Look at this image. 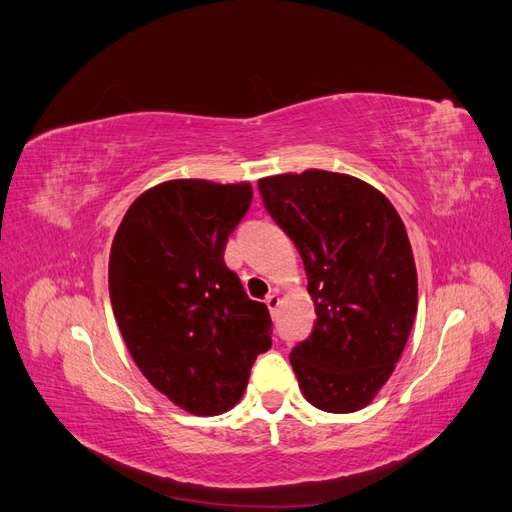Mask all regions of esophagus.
Returning a JSON list of instances; mask_svg holds the SVG:
<instances>
[{
  "label": "esophagus",
  "instance_id": "obj_1",
  "mask_svg": "<svg viewBox=\"0 0 512 512\" xmlns=\"http://www.w3.org/2000/svg\"><path fill=\"white\" fill-rule=\"evenodd\" d=\"M265 303H267V307L271 309V312H275V309L280 307V294H277V292H271L269 297L265 299Z\"/></svg>",
  "mask_w": 512,
  "mask_h": 512
}]
</instances>
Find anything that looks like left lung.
<instances>
[{"label": "left lung", "mask_w": 512, "mask_h": 512, "mask_svg": "<svg viewBox=\"0 0 512 512\" xmlns=\"http://www.w3.org/2000/svg\"><path fill=\"white\" fill-rule=\"evenodd\" d=\"M271 218L297 245L316 324L290 352L309 404L348 414L369 406L412 331L418 280L399 213L374 185L309 168L258 179Z\"/></svg>", "instance_id": "obj_1"}]
</instances>
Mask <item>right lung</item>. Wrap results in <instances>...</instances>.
<instances>
[{
	"instance_id": "1",
	"label": "right lung",
	"mask_w": 512,
	"mask_h": 512,
	"mask_svg": "<svg viewBox=\"0 0 512 512\" xmlns=\"http://www.w3.org/2000/svg\"><path fill=\"white\" fill-rule=\"evenodd\" d=\"M252 185L170 179L138 196L115 232L108 292L136 367L181 410L218 416L239 404L271 348L265 303L224 262Z\"/></svg>"
}]
</instances>
